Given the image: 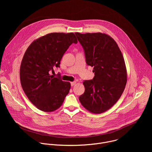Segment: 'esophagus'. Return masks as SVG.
I'll use <instances>...</instances> for the list:
<instances>
[{"mask_svg":"<svg viewBox=\"0 0 152 152\" xmlns=\"http://www.w3.org/2000/svg\"><path fill=\"white\" fill-rule=\"evenodd\" d=\"M76 82L75 81H74V82H72L70 83H71V86H74V85L76 84Z\"/></svg>","mask_w":152,"mask_h":152,"instance_id":"34e87169","label":"esophagus"}]
</instances>
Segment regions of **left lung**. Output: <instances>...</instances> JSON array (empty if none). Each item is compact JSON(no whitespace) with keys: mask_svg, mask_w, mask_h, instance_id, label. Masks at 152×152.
Returning <instances> with one entry per match:
<instances>
[{"mask_svg":"<svg viewBox=\"0 0 152 152\" xmlns=\"http://www.w3.org/2000/svg\"><path fill=\"white\" fill-rule=\"evenodd\" d=\"M82 46L86 63L93 67L94 77L83 81L85 92L79 99L93 113H103L121 97L127 82V72L122 53L116 42L100 32L75 33Z\"/></svg>","mask_w":152,"mask_h":152,"instance_id":"obj_1","label":"left lung"}]
</instances>
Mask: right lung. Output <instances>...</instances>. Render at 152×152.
I'll list each match as a JSON object with an SVG mask.
<instances>
[{
    "label": "right lung",
    "instance_id": "obj_1",
    "mask_svg": "<svg viewBox=\"0 0 152 152\" xmlns=\"http://www.w3.org/2000/svg\"><path fill=\"white\" fill-rule=\"evenodd\" d=\"M77 40L73 33H51L33 41L27 49L20 70L22 88L29 100L39 110L52 112L62 104L70 83L50 72L59 67L62 56Z\"/></svg>",
    "mask_w": 152,
    "mask_h": 152
}]
</instances>
